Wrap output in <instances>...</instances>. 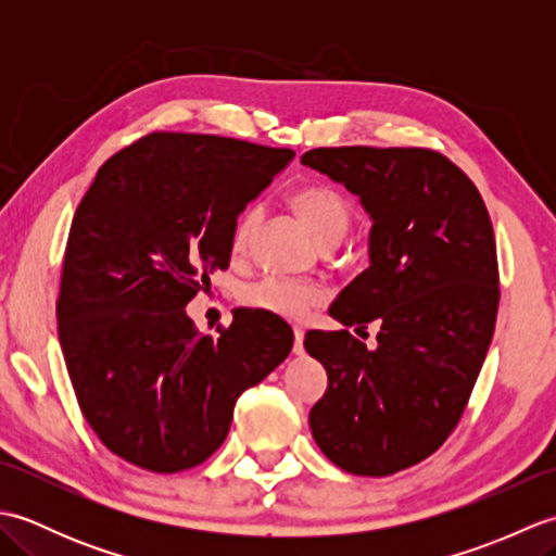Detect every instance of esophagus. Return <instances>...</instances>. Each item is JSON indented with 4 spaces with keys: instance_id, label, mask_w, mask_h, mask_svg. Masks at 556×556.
Returning a JSON list of instances; mask_svg holds the SVG:
<instances>
[{
    "instance_id": "34e87169",
    "label": "esophagus",
    "mask_w": 556,
    "mask_h": 556,
    "mask_svg": "<svg viewBox=\"0 0 556 556\" xmlns=\"http://www.w3.org/2000/svg\"><path fill=\"white\" fill-rule=\"evenodd\" d=\"M293 353H296V356H303L305 353V349H303V329L301 327H293Z\"/></svg>"
}]
</instances>
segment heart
<instances>
[{"mask_svg": "<svg viewBox=\"0 0 556 556\" xmlns=\"http://www.w3.org/2000/svg\"><path fill=\"white\" fill-rule=\"evenodd\" d=\"M291 205L303 217V222L308 224V229L323 245L339 243L351 227L349 203L329 186L301 188V191L293 193ZM260 217H263V212H260L257 205H251L241 212L239 219H236L231 233V245L236 253L248 251V245H251L260 224ZM317 296H320V291L313 285L285 277H263L241 289V301L248 308H257L279 317H301L308 311V305L317 301Z\"/></svg>", "mask_w": 556, "mask_h": 556, "instance_id": "obj_1", "label": "heart"}]
</instances>
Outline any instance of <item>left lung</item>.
<instances>
[{
  "label": "left lung",
  "instance_id": "left-lung-1",
  "mask_svg": "<svg viewBox=\"0 0 556 556\" xmlns=\"http://www.w3.org/2000/svg\"><path fill=\"white\" fill-rule=\"evenodd\" d=\"M301 164L358 195L370 265L339 293V332L305 334L327 370L311 408L323 454L353 476H392L444 444L488 356L500 303L494 231L473 181L425 148H317ZM381 325L368 350L349 326Z\"/></svg>",
  "mask_w": 556,
  "mask_h": 556
}]
</instances>
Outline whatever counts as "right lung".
Here are the masks:
<instances>
[{"mask_svg":"<svg viewBox=\"0 0 556 556\" xmlns=\"http://www.w3.org/2000/svg\"><path fill=\"white\" fill-rule=\"evenodd\" d=\"M293 150L150 134L98 169L71 222L56 301L78 406L102 444L152 473L217 452L233 404L285 361L291 327L241 311L215 339L186 305L227 269L245 205Z\"/></svg>","mask_w":556,"mask_h":556,"instance_id":"1","label":"right lung"}]
</instances>
